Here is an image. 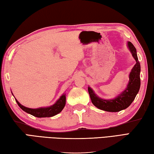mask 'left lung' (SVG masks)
Returning <instances> with one entry per match:
<instances>
[{
  "label": "left lung",
  "mask_w": 154,
  "mask_h": 154,
  "mask_svg": "<svg viewBox=\"0 0 154 154\" xmlns=\"http://www.w3.org/2000/svg\"><path fill=\"white\" fill-rule=\"evenodd\" d=\"M129 50L131 51L133 57L136 61V63L133 66L129 74V80L127 88L117 97L113 99L106 100L98 97L94 93L91 87L88 86V93L92 104L98 109L108 112H119L129 106L134 100L140 88V63L138 61L137 51L132 43H127Z\"/></svg>",
  "instance_id": "left-lung-1"
}]
</instances>
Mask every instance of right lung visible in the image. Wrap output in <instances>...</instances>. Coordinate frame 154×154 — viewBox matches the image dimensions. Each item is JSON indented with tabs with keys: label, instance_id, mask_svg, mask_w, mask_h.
<instances>
[{
	"label": "right lung",
	"instance_id": "add662e5",
	"mask_svg": "<svg viewBox=\"0 0 154 154\" xmlns=\"http://www.w3.org/2000/svg\"><path fill=\"white\" fill-rule=\"evenodd\" d=\"M17 103L23 111L36 117H51L58 114L64 108L66 104V94H62L53 105L48 107H41L38 109H30L23 106L15 98Z\"/></svg>",
	"mask_w": 154,
	"mask_h": 154
}]
</instances>
